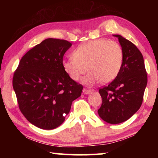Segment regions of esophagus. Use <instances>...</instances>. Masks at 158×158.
Returning a JSON list of instances; mask_svg holds the SVG:
<instances>
[{"label":"esophagus","instance_id":"obj_1","mask_svg":"<svg viewBox=\"0 0 158 158\" xmlns=\"http://www.w3.org/2000/svg\"><path fill=\"white\" fill-rule=\"evenodd\" d=\"M92 92L93 90L86 89V88H84V89H83V93H84V94H90V93H91Z\"/></svg>","mask_w":158,"mask_h":158}]
</instances>
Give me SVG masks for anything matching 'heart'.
<instances>
[{"label":"heart","instance_id":"b5f03b06","mask_svg":"<svg viewBox=\"0 0 158 158\" xmlns=\"http://www.w3.org/2000/svg\"><path fill=\"white\" fill-rule=\"evenodd\" d=\"M123 60V50L118 42L99 39L80 45L73 57L63 61V67L74 81H79L88 69L90 73L84 79L85 84L91 85L98 80L106 84L118 75Z\"/></svg>","mask_w":158,"mask_h":158}]
</instances>
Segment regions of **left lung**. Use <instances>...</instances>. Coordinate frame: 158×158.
Segmentation results:
<instances>
[{
	"mask_svg": "<svg viewBox=\"0 0 158 158\" xmlns=\"http://www.w3.org/2000/svg\"><path fill=\"white\" fill-rule=\"evenodd\" d=\"M114 35L118 38L123 50V64L116 78L99 89L102 103L98 112L103 121L118 124L127 121L139 109L148 79L138 48L120 35Z\"/></svg>",
	"mask_w": 158,
	"mask_h": 158,
	"instance_id": "left-lung-1",
	"label": "left lung"
}]
</instances>
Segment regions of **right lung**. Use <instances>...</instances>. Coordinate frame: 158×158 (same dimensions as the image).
Returning <instances> with one entry per match:
<instances>
[{"label": "right lung", "mask_w": 158, "mask_h": 158, "mask_svg": "<svg viewBox=\"0 0 158 158\" xmlns=\"http://www.w3.org/2000/svg\"><path fill=\"white\" fill-rule=\"evenodd\" d=\"M61 39L48 38L21 58L12 79L21 113L36 127L52 130L63 123L83 85L64 70L63 56L72 46Z\"/></svg>", "instance_id": "right-lung-1"}]
</instances>
